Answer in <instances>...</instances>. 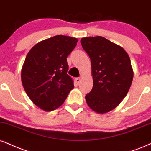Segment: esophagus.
Segmentation results:
<instances>
[{"mask_svg":"<svg viewBox=\"0 0 151 151\" xmlns=\"http://www.w3.org/2000/svg\"><path fill=\"white\" fill-rule=\"evenodd\" d=\"M75 81H76V83H79V82H80V78H79V77L76 78V79H75Z\"/></svg>","mask_w":151,"mask_h":151,"instance_id":"esophagus-1","label":"esophagus"}]
</instances>
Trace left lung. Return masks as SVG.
Instances as JSON below:
<instances>
[{
  "label": "left lung",
  "mask_w": 151,
  "mask_h": 151,
  "mask_svg": "<svg viewBox=\"0 0 151 151\" xmlns=\"http://www.w3.org/2000/svg\"><path fill=\"white\" fill-rule=\"evenodd\" d=\"M81 44L91 59L93 80L86 101L93 111L106 113L121 103L132 85L134 72L129 56L102 36L82 38Z\"/></svg>",
  "instance_id": "1"
}]
</instances>
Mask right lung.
Wrapping results in <instances>:
<instances>
[{
	"mask_svg": "<svg viewBox=\"0 0 151 151\" xmlns=\"http://www.w3.org/2000/svg\"><path fill=\"white\" fill-rule=\"evenodd\" d=\"M78 39L58 35L43 40L29 50L21 72L23 87L32 101L45 111L59 108L74 88L67 58Z\"/></svg>",
	"mask_w": 151,
	"mask_h": 151,
	"instance_id": "add662e5",
	"label": "right lung"
}]
</instances>
